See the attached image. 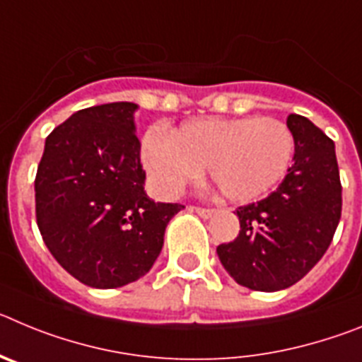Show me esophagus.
<instances>
[{"label": "esophagus", "instance_id": "1", "mask_svg": "<svg viewBox=\"0 0 362 362\" xmlns=\"http://www.w3.org/2000/svg\"><path fill=\"white\" fill-rule=\"evenodd\" d=\"M192 212H196L197 216H201L203 217V219H209V217H212V214H214V210H210V209H201V206H192Z\"/></svg>", "mask_w": 362, "mask_h": 362}]
</instances>
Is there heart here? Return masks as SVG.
Masks as SVG:
<instances>
[{
    "instance_id": "b5f03b06",
    "label": "heart",
    "mask_w": 362,
    "mask_h": 362,
    "mask_svg": "<svg viewBox=\"0 0 362 362\" xmlns=\"http://www.w3.org/2000/svg\"><path fill=\"white\" fill-rule=\"evenodd\" d=\"M293 136L274 117H209L181 124L172 136L152 129L141 139V159L152 183L165 196L209 175L230 201L263 197L288 174Z\"/></svg>"
}]
</instances>
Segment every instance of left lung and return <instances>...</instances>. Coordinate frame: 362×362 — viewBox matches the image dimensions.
<instances>
[{"label":"left lung","mask_w":362,"mask_h":362,"mask_svg":"<svg viewBox=\"0 0 362 362\" xmlns=\"http://www.w3.org/2000/svg\"><path fill=\"white\" fill-rule=\"evenodd\" d=\"M293 163L267 199L239 206V235L217 246L221 264L241 286L277 292L319 263L341 219L335 145L310 119L290 114Z\"/></svg>","instance_id":"left-lung-1"}]
</instances>
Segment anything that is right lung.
I'll return each instance as SVG.
<instances>
[{
	"instance_id": "obj_1",
	"label": "right lung",
	"mask_w": 362,
	"mask_h": 362,
	"mask_svg": "<svg viewBox=\"0 0 362 362\" xmlns=\"http://www.w3.org/2000/svg\"><path fill=\"white\" fill-rule=\"evenodd\" d=\"M136 103L83 108L50 132L36 174L43 241L70 276L92 288L143 277L161 254L166 225L185 209L145 192Z\"/></svg>"
}]
</instances>
